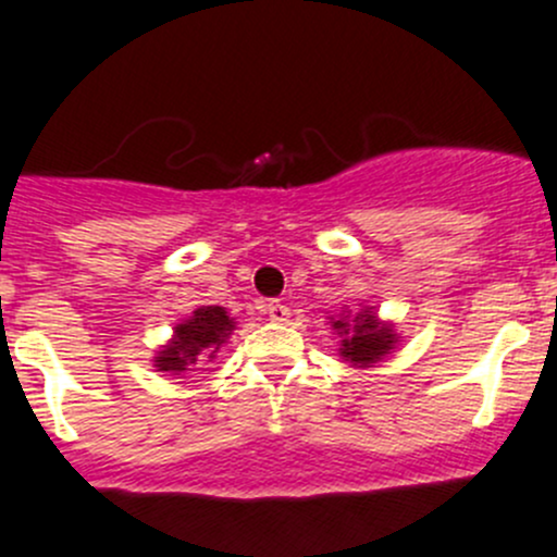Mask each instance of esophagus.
Masks as SVG:
<instances>
[{
  "label": "esophagus",
  "mask_w": 557,
  "mask_h": 557,
  "mask_svg": "<svg viewBox=\"0 0 557 557\" xmlns=\"http://www.w3.org/2000/svg\"><path fill=\"white\" fill-rule=\"evenodd\" d=\"M263 312H267L269 318L274 320V323H285V320L290 318V310H288V305H283V301H280V299H274V301H267V305H263Z\"/></svg>",
  "instance_id": "esophagus-1"
}]
</instances>
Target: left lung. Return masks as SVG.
Instances as JSON below:
<instances>
[{
	"label": "left lung",
	"mask_w": 557,
	"mask_h": 557,
	"mask_svg": "<svg viewBox=\"0 0 557 557\" xmlns=\"http://www.w3.org/2000/svg\"><path fill=\"white\" fill-rule=\"evenodd\" d=\"M331 329L339 336V356L350 367L369 369L396 350L401 342L396 325L391 320H380L374 307H363L361 312L342 310L339 318H329Z\"/></svg>",
	"instance_id": "obj_1"
}]
</instances>
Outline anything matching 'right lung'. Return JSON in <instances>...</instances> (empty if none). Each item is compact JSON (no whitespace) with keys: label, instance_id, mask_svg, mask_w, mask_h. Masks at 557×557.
I'll list each match as a JSON object with an SVG mask.
<instances>
[{"label":"right lung","instance_id":"add662e5","mask_svg":"<svg viewBox=\"0 0 557 557\" xmlns=\"http://www.w3.org/2000/svg\"><path fill=\"white\" fill-rule=\"evenodd\" d=\"M234 329H237V323L226 312V307H196L190 318L174 325L172 339L161 345V350H156V372L185 374L194 372L196 363L215 361Z\"/></svg>","mask_w":557,"mask_h":557}]
</instances>
